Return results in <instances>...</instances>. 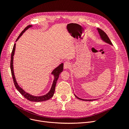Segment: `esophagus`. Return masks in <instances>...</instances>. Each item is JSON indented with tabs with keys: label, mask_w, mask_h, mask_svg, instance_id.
<instances>
[{
	"label": "esophagus",
	"mask_w": 129,
	"mask_h": 129,
	"mask_svg": "<svg viewBox=\"0 0 129 129\" xmlns=\"http://www.w3.org/2000/svg\"><path fill=\"white\" fill-rule=\"evenodd\" d=\"M71 64L70 63V62L68 61H66L64 63V68L65 69H69V68H71Z\"/></svg>",
	"instance_id": "1"
}]
</instances>
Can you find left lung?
<instances>
[{"mask_svg":"<svg viewBox=\"0 0 129 129\" xmlns=\"http://www.w3.org/2000/svg\"><path fill=\"white\" fill-rule=\"evenodd\" d=\"M97 29L98 30V32H99V33L100 35L101 38V39H102V40H103L104 41H105V42L108 43V44H110V45H112V43H111L110 40L109 39V37H108L107 34L105 33L103 30H102V29H100V28H97ZM74 95H75V96L76 97L77 99H79V100H80L87 101H93V100H84V99H82L79 98V97H78L77 96H76L75 94H74Z\"/></svg>","mask_w":129,"mask_h":129,"instance_id":"8db88e82","label":"left lung"}]
</instances>
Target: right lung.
<instances>
[{
    "mask_svg": "<svg viewBox=\"0 0 129 129\" xmlns=\"http://www.w3.org/2000/svg\"><path fill=\"white\" fill-rule=\"evenodd\" d=\"M32 26V25L27 26L26 27V28L22 31L21 33L20 34V35H19L18 38H17V39L16 40V41L19 39V38L22 36V34L25 32V30H26L28 28H29V27H31ZM15 48V44L13 46L12 52V53H11L10 67H11L12 76L13 82H14V84L15 85V88H17V89L19 92H20V93L22 96H24L25 98H26L27 100H28L30 101H32V102H42V101H45L49 100L50 99H51L54 95V92H55L56 82L57 81L58 77H59L60 74L62 71H63V63L60 64L57 68H56L55 69H54L52 73V74H53V75L54 76V79L53 84L52 85V87H51V89H50V91L47 93V94H46L45 95L41 96H35L29 94V93L25 92L21 87H19V85L18 84V83L17 82L16 80H15V76H14V71H13V56H14V54Z\"/></svg>",
    "mask_w": 129,
    "mask_h": 129,
    "instance_id": "add662e5",
    "label": "right lung"
}]
</instances>
